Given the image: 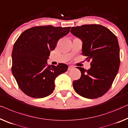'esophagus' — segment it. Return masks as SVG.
Wrapping results in <instances>:
<instances>
[{
	"instance_id": "34e87169",
	"label": "esophagus",
	"mask_w": 128,
	"mask_h": 128,
	"mask_svg": "<svg viewBox=\"0 0 128 128\" xmlns=\"http://www.w3.org/2000/svg\"><path fill=\"white\" fill-rule=\"evenodd\" d=\"M74 68V67L73 66H69V67H68V71H70V70H72Z\"/></svg>"
}]
</instances>
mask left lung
<instances>
[{
	"label": "left lung",
	"instance_id": "1",
	"mask_svg": "<svg viewBox=\"0 0 128 128\" xmlns=\"http://www.w3.org/2000/svg\"><path fill=\"white\" fill-rule=\"evenodd\" d=\"M70 32L81 39L82 54L90 61V69L77 68L81 72L78 80L73 82L75 92L84 98L102 96L112 86L120 65L117 38L110 30L99 24L72 27Z\"/></svg>",
	"mask_w": 128,
	"mask_h": 128
}]
</instances>
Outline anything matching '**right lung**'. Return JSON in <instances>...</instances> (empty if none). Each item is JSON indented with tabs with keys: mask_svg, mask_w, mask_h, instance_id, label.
I'll return each mask as SVG.
<instances>
[{
	"mask_svg": "<svg viewBox=\"0 0 128 128\" xmlns=\"http://www.w3.org/2000/svg\"><path fill=\"white\" fill-rule=\"evenodd\" d=\"M71 26H36L22 32L14 43L12 71L18 86L27 96L43 98L54 89V80L67 71L68 66H50L47 60L60 39L70 32Z\"/></svg>",
	"mask_w": 128,
	"mask_h": 128,
	"instance_id": "add662e5",
	"label": "right lung"
}]
</instances>
